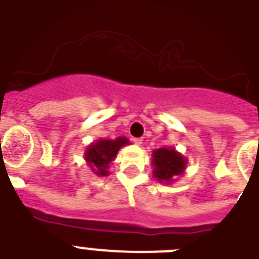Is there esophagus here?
Listing matches in <instances>:
<instances>
[{"label": "esophagus", "instance_id": "esophagus-1", "mask_svg": "<svg viewBox=\"0 0 259 259\" xmlns=\"http://www.w3.org/2000/svg\"><path fill=\"white\" fill-rule=\"evenodd\" d=\"M134 143L136 145H141L143 144V137H136V139H134Z\"/></svg>", "mask_w": 259, "mask_h": 259}]
</instances>
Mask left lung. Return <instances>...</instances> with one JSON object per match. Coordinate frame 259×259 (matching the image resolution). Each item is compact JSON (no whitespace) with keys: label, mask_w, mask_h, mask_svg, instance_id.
<instances>
[{"label":"left lung","mask_w":259,"mask_h":259,"mask_svg":"<svg viewBox=\"0 0 259 259\" xmlns=\"http://www.w3.org/2000/svg\"><path fill=\"white\" fill-rule=\"evenodd\" d=\"M152 164L154 167L153 176L162 184H171L184 174L188 159L175 148H159L153 150Z\"/></svg>","instance_id":"1"}]
</instances>
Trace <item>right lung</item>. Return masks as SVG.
Wrapping results in <instances>:
<instances>
[{
	"label": "right lung",
	"instance_id": "add662e5",
	"mask_svg": "<svg viewBox=\"0 0 259 259\" xmlns=\"http://www.w3.org/2000/svg\"><path fill=\"white\" fill-rule=\"evenodd\" d=\"M125 145H130V140L124 136L116 137L114 140L98 139L87 146L84 159L93 174L97 176H107L110 174V163L115 159L120 148Z\"/></svg>",
	"mask_w": 259,
	"mask_h": 259
}]
</instances>
